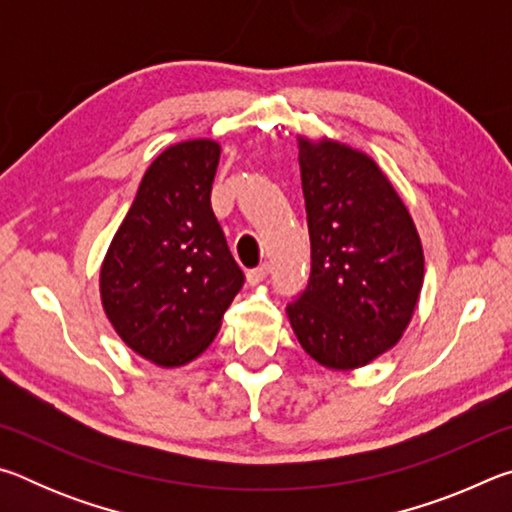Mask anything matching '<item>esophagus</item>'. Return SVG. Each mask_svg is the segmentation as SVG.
Here are the masks:
<instances>
[{
  "label": "esophagus",
  "instance_id": "obj_1",
  "mask_svg": "<svg viewBox=\"0 0 512 512\" xmlns=\"http://www.w3.org/2000/svg\"><path fill=\"white\" fill-rule=\"evenodd\" d=\"M268 273H271V266H268L266 262H264V264H259L257 268H250V271L246 273V282L250 284V287H255V284H259V282H264V280H266Z\"/></svg>",
  "mask_w": 512,
  "mask_h": 512
}]
</instances>
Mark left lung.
<instances>
[{
    "label": "left lung",
    "instance_id": "8db88e82",
    "mask_svg": "<svg viewBox=\"0 0 512 512\" xmlns=\"http://www.w3.org/2000/svg\"><path fill=\"white\" fill-rule=\"evenodd\" d=\"M311 275L287 307L298 343L329 370H357L395 348L424 284L418 228L368 153L298 135Z\"/></svg>",
    "mask_w": 512,
    "mask_h": 512
}]
</instances>
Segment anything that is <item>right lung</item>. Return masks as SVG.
Listing matches in <instances>:
<instances>
[{"label":"right lung","mask_w":512,"mask_h":512,"mask_svg":"<svg viewBox=\"0 0 512 512\" xmlns=\"http://www.w3.org/2000/svg\"><path fill=\"white\" fill-rule=\"evenodd\" d=\"M219 158L221 144L207 137L164 149L101 262L112 329L160 368L201 357L244 284L210 205Z\"/></svg>","instance_id":"1"}]
</instances>
